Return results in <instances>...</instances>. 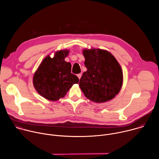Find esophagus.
<instances>
[{
  "instance_id": "obj_1",
  "label": "esophagus",
  "mask_w": 159,
  "mask_h": 159,
  "mask_svg": "<svg viewBox=\"0 0 159 159\" xmlns=\"http://www.w3.org/2000/svg\"><path fill=\"white\" fill-rule=\"evenodd\" d=\"M81 76H82V74H77V77H78V78H79V79L81 78Z\"/></svg>"
}]
</instances>
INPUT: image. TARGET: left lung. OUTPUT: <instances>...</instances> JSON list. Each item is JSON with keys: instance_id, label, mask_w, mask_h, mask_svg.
Listing matches in <instances>:
<instances>
[{"instance_id": "obj_1", "label": "left lung", "mask_w": 159, "mask_h": 159, "mask_svg": "<svg viewBox=\"0 0 159 159\" xmlns=\"http://www.w3.org/2000/svg\"><path fill=\"white\" fill-rule=\"evenodd\" d=\"M87 71L80 79L79 87L85 96L96 103L114 98L123 85L121 67L109 52L99 48L84 49Z\"/></svg>"}]
</instances>
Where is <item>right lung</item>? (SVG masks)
<instances>
[{
	"mask_svg": "<svg viewBox=\"0 0 159 159\" xmlns=\"http://www.w3.org/2000/svg\"><path fill=\"white\" fill-rule=\"evenodd\" d=\"M69 50H61L45 57L33 78V83L37 93L51 101L63 98L72 86L78 84L79 79L71 73L70 63L65 61L69 55Z\"/></svg>",
	"mask_w": 159,
	"mask_h": 159,
	"instance_id": "obj_1",
	"label": "right lung"
}]
</instances>
